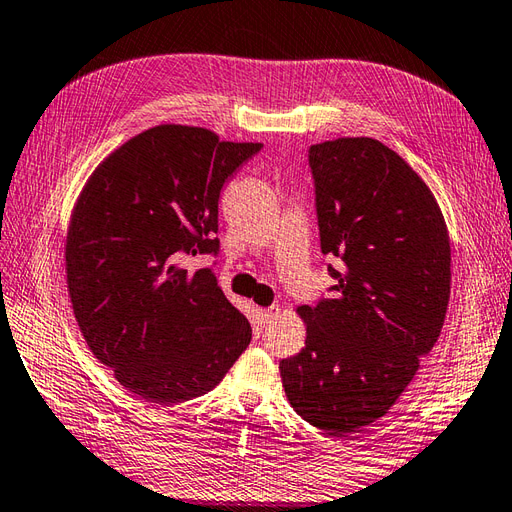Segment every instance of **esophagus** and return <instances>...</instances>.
I'll return each mask as SVG.
<instances>
[{
	"label": "esophagus",
	"instance_id": "34e87169",
	"mask_svg": "<svg viewBox=\"0 0 512 512\" xmlns=\"http://www.w3.org/2000/svg\"><path fill=\"white\" fill-rule=\"evenodd\" d=\"M278 315V308L276 306H271V308H258L256 310V323L260 328H265V326H269V323L273 321V317Z\"/></svg>",
	"mask_w": 512,
	"mask_h": 512
}]
</instances>
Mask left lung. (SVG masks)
<instances>
[{
  "label": "left lung",
  "mask_w": 512,
  "mask_h": 512,
  "mask_svg": "<svg viewBox=\"0 0 512 512\" xmlns=\"http://www.w3.org/2000/svg\"><path fill=\"white\" fill-rule=\"evenodd\" d=\"M321 252L334 297L299 306L306 347L280 360L295 413L332 436L386 415L439 339L452 284L450 234L417 171L384 143L313 145Z\"/></svg>",
  "instance_id": "1"
}]
</instances>
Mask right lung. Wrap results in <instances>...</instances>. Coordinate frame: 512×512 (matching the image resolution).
Listing matches in <instances>:
<instances>
[{
    "label": "right lung",
    "mask_w": 512,
    "mask_h": 512,
    "mask_svg": "<svg viewBox=\"0 0 512 512\" xmlns=\"http://www.w3.org/2000/svg\"><path fill=\"white\" fill-rule=\"evenodd\" d=\"M260 147L162 123L99 162L73 206V315L93 356L145 402L213 391L252 341L213 269L182 263L219 252V193Z\"/></svg>",
    "instance_id": "add662e5"
}]
</instances>
